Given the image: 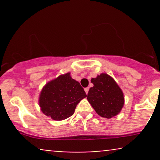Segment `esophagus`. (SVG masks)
I'll return each mask as SVG.
<instances>
[{
	"label": "esophagus",
	"instance_id": "esophagus-1",
	"mask_svg": "<svg viewBox=\"0 0 160 160\" xmlns=\"http://www.w3.org/2000/svg\"><path fill=\"white\" fill-rule=\"evenodd\" d=\"M89 87H86V88H85V89H84V90H85V92H86V94H87L88 92H89Z\"/></svg>",
	"mask_w": 160,
	"mask_h": 160
}]
</instances>
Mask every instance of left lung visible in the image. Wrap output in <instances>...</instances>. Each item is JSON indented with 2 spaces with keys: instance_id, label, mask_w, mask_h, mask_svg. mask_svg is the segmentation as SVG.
<instances>
[{
  "instance_id": "obj_1",
  "label": "left lung",
  "mask_w": 160,
  "mask_h": 160,
  "mask_svg": "<svg viewBox=\"0 0 160 160\" xmlns=\"http://www.w3.org/2000/svg\"><path fill=\"white\" fill-rule=\"evenodd\" d=\"M92 87L89 89L87 100L97 113L104 118L118 114L124 105V95L113 78L102 73L92 78Z\"/></svg>"
}]
</instances>
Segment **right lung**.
Returning <instances> with one entry per match:
<instances>
[{"mask_svg":"<svg viewBox=\"0 0 160 160\" xmlns=\"http://www.w3.org/2000/svg\"><path fill=\"white\" fill-rule=\"evenodd\" d=\"M86 95L80 82L70 73L47 82L39 96L40 110L54 120H63L74 114L75 108Z\"/></svg>","mask_w":160,"mask_h":160,"instance_id":"obj_1","label":"right lung"}]
</instances>
